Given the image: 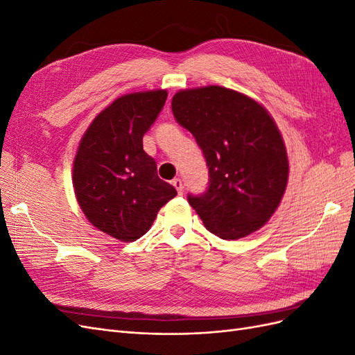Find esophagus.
Masks as SVG:
<instances>
[{
	"instance_id": "34e87169",
	"label": "esophagus",
	"mask_w": 355,
	"mask_h": 355,
	"mask_svg": "<svg viewBox=\"0 0 355 355\" xmlns=\"http://www.w3.org/2000/svg\"><path fill=\"white\" fill-rule=\"evenodd\" d=\"M171 184H173V187L176 188L179 196L184 194V184H182V179H179V178H178V179H173V182H171Z\"/></svg>"
}]
</instances>
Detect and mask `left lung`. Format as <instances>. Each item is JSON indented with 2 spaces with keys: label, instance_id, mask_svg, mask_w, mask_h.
Masks as SVG:
<instances>
[{
  "label": "left lung",
  "instance_id": "obj_1",
  "mask_svg": "<svg viewBox=\"0 0 355 355\" xmlns=\"http://www.w3.org/2000/svg\"><path fill=\"white\" fill-rule=\"evenodd\" d=\"M171 111L206 158L209 187L188 194L204 227L223 240L259 230L280 204L288 178L286 146L270 114L220 85L176 93Z\"/></svg>",
  "mask_w": 355,
  "mask_h": 355
}]
</instances>
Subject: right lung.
Here are the masks:
<instances>
[{"label":"right lung","mask_w":355,"mask_h":355,"mask_svg":"<svg viewBox=\"0 0 355 355\" xmlns=\"http://www.w3.org/2000/svg\"><path fill=\"white\" fill-rule=\"evenodd\" d=\"M166 99V90L118 98L94 118L75 155L72 180L80 207L96 228L116 240L141 239L178 194L144 151V135Z\"/></svg>","instance_id":"add662e5"}]
</instances>
